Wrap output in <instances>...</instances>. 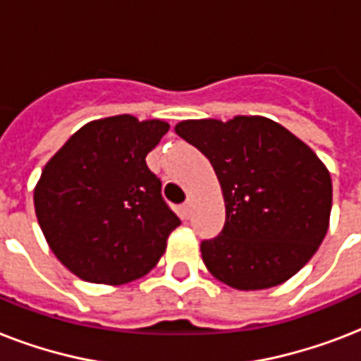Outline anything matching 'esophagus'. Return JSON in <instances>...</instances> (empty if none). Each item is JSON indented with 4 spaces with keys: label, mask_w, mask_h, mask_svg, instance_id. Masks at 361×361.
Returning a JSON list of instances; mask_svg holds the SVG:
<instances>
[{
    "label": "esophagus",
    "mask_w": 361,
    "mask_h": 361,
    "mask_svg": "<svg viewBox=\"0 0 361 361\" xmlns=\"http://www.w3.org/2000/svg\"><path fill=\"white\" fill-rule=\"evenodd\" d=\"M192 214V200H187L183 206H181V215H183V219H189Z\"/></svg>",
    "instance_id": "esophagus-1"
}]
</instances>
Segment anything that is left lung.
I'll return each instance as SVG.
<instances>
[{"label": "left lung", "mask_w": 361, "mask_h": 361, "mask_svg": "<svg viewBox=\"0 0 361 361\" xmlns=\"http://www.w3.org/2000/svg\"><path fill=\"white\" fill-rule=\"evenodd\" d=\"M174 129L209 159L225 198L223 231L200 243L209 274L236 290L296 275L330 226L331 178L317 153L262 116L185 120Z\"/></svg>", "instance_id": "8db88e82"}]
</instances>
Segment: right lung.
<instances>
[{
  "instance_id": "add662e5",
  "label": "right lung",
  "mask_w": 361,
  "mask_h": 361,
  "mask_svg": "<svg viewBox=\"0 0 361 361\" xmlns=\"http://www.w3.org/2000/svg\"><path fill=\"white\" fill-rule=\"evenodd\" d=\"M163 120L121 114L86 123L42 169L33 204L65 268L90 283L125 285L155 268L178 215L146 155L169 133Z\"/></svg>"
}]
</instances>
